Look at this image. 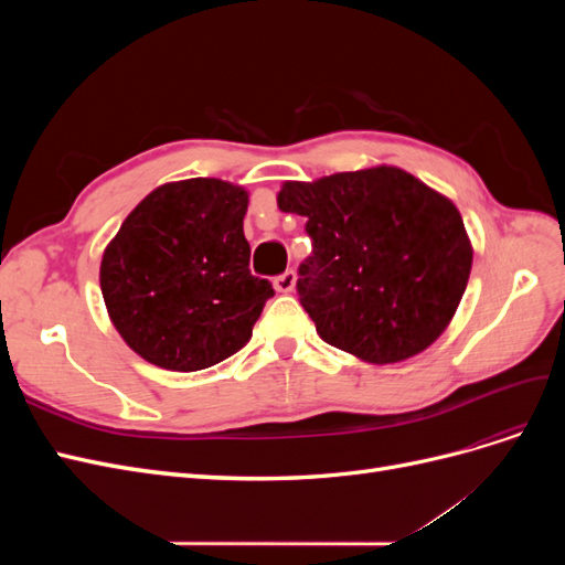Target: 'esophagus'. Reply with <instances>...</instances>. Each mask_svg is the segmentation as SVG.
I'll use <instances>...</instances> for the list:
<instances>
[{"instance_id":"34e87169","label":"esophagus","mask_w":565,"mask_h":565,"mask_svg":"<svg viewBox=\"0 0 565 565\" xmlns=\"http://www.w3.org/2000/svg\"><path fill=\"white\" fill-rule=\"evenodd\" d=\"M295 285H297V273L295 270H285L282 276H278L276 280H273V287H276V292H282V295L292 292Z\"/></svg>"}]
</instances>
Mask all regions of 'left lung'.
Listing matches in <instances>:
<instances>
[{
  "instance_id": "obj_1",
  "label": "left lung",
  "mask_w": 565,
  "mask_h": 565,
  "mask_svg": "<svg viewBox=\"0 0 565 565\" xmlns=\"http://www.w3.org/2000/svg\"><path fill=\"white\" fill-rule=\"evenodd\" d=\"M278 207L309 218L313 256L297 289L322 341L391 365L448 330L473 264L450 198L401 167L374 164L285 181Z\"/></svg>"
}]
</instances>
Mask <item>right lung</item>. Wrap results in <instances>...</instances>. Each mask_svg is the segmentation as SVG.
Listing matches in <instances>:
<instances>
[{
  "label": "right lung",
  "mask_w": 565,
  "mask_h": 565,
  "mask_svg": "<svg viewBox=\"0 0 565 565\" xmlns=\"http://www.w3.org/2000/svg\"><path fill=\"white\" fill-rule=\"evenodd\" d=\"M247 204L231 181H169L106 245L98 280L108 318L150 365L198 372L252 339L273 287L249 273Z\"/></svg>",
  "instance_id": "1"
}]
</instances>
